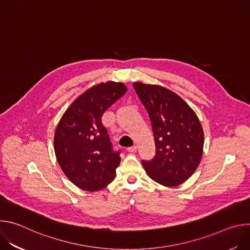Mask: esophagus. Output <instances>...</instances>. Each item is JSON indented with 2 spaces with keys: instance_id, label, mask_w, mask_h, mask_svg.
<instances>
[{
  "instance_id": "esophagus-1",
  "label": "esophagus",
  "mask_w": 250,
  "mask_h": 250,
  "mask_svg": "<svg viewBox=\"0 0 250 250\" xmlns=\"http://www.w3.org/2000/svg\"><path fill=\"white\" fill-rule=\"evenodd\" d=\"M136 146H129V147H127V151H129V152H134L135 150H136Z\"/></svg>"
}]
</instances>
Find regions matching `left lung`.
<instances>
[{"mask_svg": "<svg viewBox=\"0 0 250 250\" xmlns=\"http://www.w3.org/2000/svg\"><path fill=\"white\" fill-rule=\"evenodd\" d=\"M133 88L149 116L155 155L142 166L155 182L174 187L195 172L203 155L204 131L183 99L158 86L135 82Z\"/></svg>", "mask_w": 250, "mask_h": 250, "instance_id": "8db88e82", "label": "left lung"}]
</instances>
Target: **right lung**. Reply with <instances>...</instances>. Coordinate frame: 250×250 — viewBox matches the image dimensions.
I'll use <instances>...</instances> for the list:
<instances>
[{
    "instance_id": "1",
    "label": "right lung",
    "mask_w": 250,
    "mask_h": 250,
    "mask_svg": "<svg viewBox=\"0 0 250 250\" xmlns=\"http://www.w3.org/2000/svg\"><path fill=\"white\" fill-rule=\"evenodd\" d=\"M126 92L123 83L96 85L78 97L61 118L54 134L57 161L68 179L85 191H98L110 184L121 162L103 114Z\"/></svg>"
}]
</instances>
